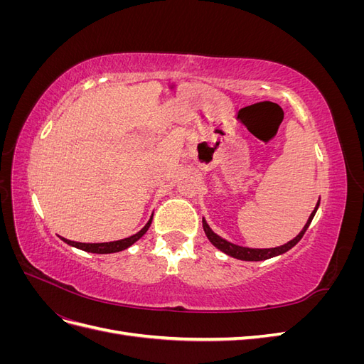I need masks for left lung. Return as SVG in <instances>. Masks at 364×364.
Returning a JSON list of instances; mask_svg holds the SVG:
<instances>
[{
	"label": "left lung",
	"instance_id": "1",
	"mask_svg": "<svg viewBox=\"0 0 364 364\" xmlns=\"http://www.w3.org/2000/svg\"><path fill=\"white\" fill-rule=\"evenodd\" d=\"M318 203H321V200L317 202V205H316V208H314V211L311 213L310 218H308V222H306V225L304 226V229L299 232V235H296L291 241H289L287 245H282V246H279V247H273V249H250V247H243V246L232 245V243H229V241L223 240L222 237H218L217 234H214L213 230H211V228H209L208 223L205 222V218L202 220L203 230H205V234H206L208 240L211 241V243H213L217 249L225 252L226 255H229V257H234V258H237V259H243V261H262V259H269V258H273V257H277V255H281V253L290 250L293 246H296L297 243H299L301 238H302L304 234H305V230L308 229V226H310V223H311V220H313V217H314V214H316V211H317V208H318Z\"/></svg>",
	"mask_w": 364,
	"mask_h": 364
}]
</instances>
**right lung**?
<instances>
[{"instance_id": "1", "label": "right lung", "mask_w": 364, "mask_h": 364, "mask_svg": "<svg viewBox=\"0 0 364 364\" xmlns=\"http://www.w3.org/2000/svg\"><path fill=\"white\" fill-rule=\"evenodd\" d=\"M153 218V215H151ZM151 218L147 222V225L142 228L139 232H136L135 235H132L129 238H124V240H117V241H111V243H77V241H71V240H67V238H62L65 243L70 245V246H74L77 249H82L85 252H91V253H114V252H119V250H124L127 249L129 246H132L135 243V241H138L142 235H144L147 232V229L150 228V223H151Z\"/></svg>"}]
</instances>
